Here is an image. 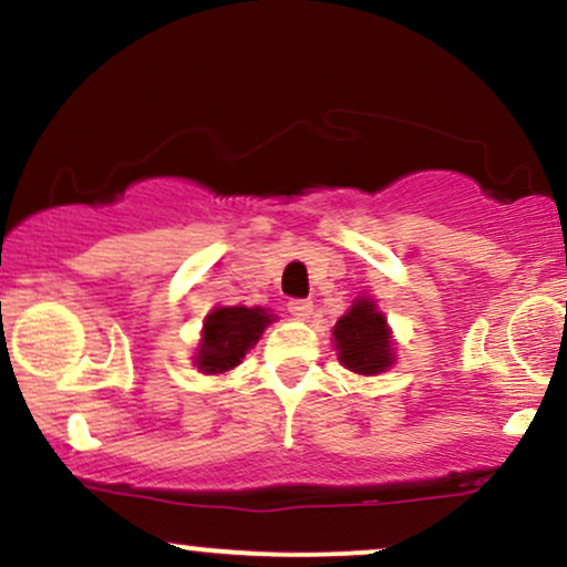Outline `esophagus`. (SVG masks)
Returning a JSON list of instances; mask_svg holds the SVG:
<instances>
[{
	"label": "esophagus",
	"instance_id": "obj_1",
	"mask_svg": "<svg viewBox=\"0 0 567 567\" xmlns=\"http://www.w3.org/2000/svg\"><path fill=\"white\" fill-rule=\"evenodd\" d=\"M288 311L292 317H296V320H309L311 311H315V303H311V301H290Z\"/></svg>",
	"mask_w": 567,
	"mask_h": 567
}]
</instances>
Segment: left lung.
<instances>
[{
  "instance_id": "obj_1",
  "label": "left lung",
  "mask_w": 567,
  "mask_h": 567,
  "mask_svg": "<svg viewBox=\"0 0 567 567\" xmlns=\"http://www.w3.org/2000/svg\"><path fill=\"white\" fill-rule=\"evenodd\" d=\"M338 362L357 375H379L394 365V338L375 298L357 296L333 324Z\"/></svg>"
}]
</instances>
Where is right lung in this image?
<instances>
[{
    "label": "right lung",
    "mask_w": 567,
    "mask_h": 567,
    "mask_svg": "<svg viewBox=\"0 0 567 567\" xmlns=\"http://www.w3.org/2000/svg\"><path fill=\"white\" fill-rule=\"evenodd\" d=\"M277 320L264 306H216L202 322L194 368L205 375L229 373Z\"/></svg>",
    "instance_id": "obj_1"
}]
</instances>
